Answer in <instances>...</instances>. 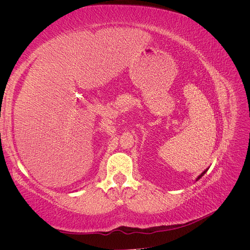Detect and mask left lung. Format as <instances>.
Here are the masks:
<instances>
[{"instance_id": "obj_1", "label": "left lung", "mask_w": 250, "mask_h": 250, "mask_svg": "<svg viewBox=\"0 0 250 250\" xmlns=\"http://www.w3.org/2000/svg\"><path fill=\"white\" fill-rule=\"evenodd\" d=\"M206 172H207V170H206V171H203V172H202V173H201V175H199V176H198V178H197V180H198V179H199V178H201V176H202V175H203V174H204V173H206Z\"/></svg>"}]
</instances>
